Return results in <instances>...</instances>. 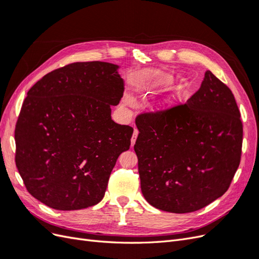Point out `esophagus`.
I'll return each instance as SVG.
<instances>
[{"label":"esophagus","mask_w":259,"mask_h":259,"mask_svg":"<svg viewBox=\"0 0 259 259\" xmlns=\"http://www.w3.org/2000/svg\"><path fill=\"white\" fill-rule=\"evenodd\" d=\"M137 136H138V130H137V128H134V133H133V136H132V139H131V145H132V147L135 145Z\"/></svg>","instance_id":"obj_1"}]
</instances>
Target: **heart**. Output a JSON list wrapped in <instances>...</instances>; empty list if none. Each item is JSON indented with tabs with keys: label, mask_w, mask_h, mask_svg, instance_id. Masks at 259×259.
Returning a JSON list of instances; mask_svg holds the SVG:
<instances>
[{
	"label": "heart",
	"mask_w": 259,
	"mask_h": 259,
	"mask_svg": "<svg viewBox=\"0 0 259 259\" xmlns=\"http://www.w3.org/2000/svg\"><path fill=\"white\" fill-rule=\"evenodd\" d=\"M170 81V76L168 74H163L160 75L159 77H156L155 80H153L150 84H149V88H155L158 85H163V84H167ZM127 101H131L130 99H127Z\"/></svg>",
	"instance_id": "heart-1"
}]
</instances>
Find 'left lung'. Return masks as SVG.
<instances>
[{"label": "left lung", "instance_id": "8db88e82", "mask_svg": "<svg viewBox=\"0 0 259 259\" xmlns=\"http://www.w3.org/2000/svg\"><path fill=\"white\" fill-rule=\"evenodd\" d=\"M240 116L231 90L209 70L185 104L138 114L134 150L149 204L184 214L222 197L240 165Z\"/></svg>", "mask_w": 259, "mask_h": 259}]
</instances>
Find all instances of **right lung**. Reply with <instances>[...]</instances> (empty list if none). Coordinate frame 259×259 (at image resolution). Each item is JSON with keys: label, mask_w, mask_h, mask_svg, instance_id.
Instances as JSON below:
<instances>
[{"label": "right lung", "mask_w": 259, "mask_h": 259, "mask_svg": "<svg viewBox=\"0 0 259 259\" xmlns=\"http://www.w3.org/2000/svg\"><path fill=\"white\" fill-rule=\"evenodd\" d=\"M123 92L117 66L103 61L58 68L28 91L15 128V162L32 197L59 210L103 200L134 131L111 120Z\"/></svg>", "instance_id": "right-lung-1"}]
</instances>
